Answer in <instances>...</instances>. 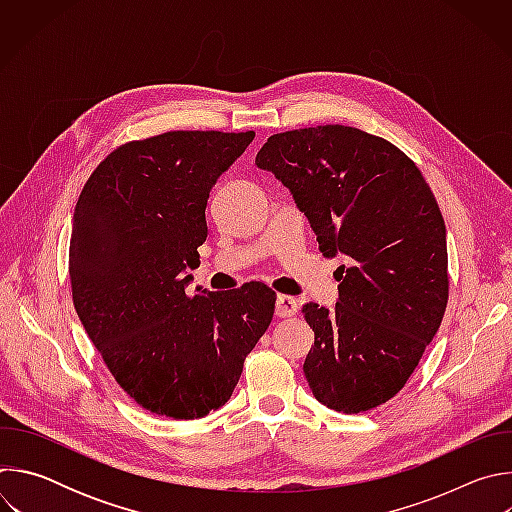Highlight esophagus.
<instances>
[{
    "label": "esophagus",
    "mask_w": 512,
    "mask_h": 512,
    "mask_svg": "<svg viewBox=\"0 0 512 512\" xmlns=\"http://www.w3.org/2000/svg\"><path fill=\"white\" fill-rule=\"evenodd\" d=\"M296 312H298V300L296 298H291V296H277V300H275V316H279V318H291V316H296Z\"/></svg>",
    "instance_id": "34e87169"
}]
</instances>
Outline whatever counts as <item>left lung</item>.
<instances>
[{"instance_id":"8db88e82","label":"left lung","mask_w":512,"mask_h":512,"mask_svg":"<svg viewBox=\"0 0 512 512\" xmlns=\"http://www.w3.org/2000/svg\"><path fill=\"white\" fill-rule=\"evenodd\" d=\"M257 168L294 194L324 257L342 253L334 310L306 304L314 330L304 373L342 413L395 397L448 306L446 225L419 168L383 137L346 125L271 135Z\"/></svg>"}]
</instances>
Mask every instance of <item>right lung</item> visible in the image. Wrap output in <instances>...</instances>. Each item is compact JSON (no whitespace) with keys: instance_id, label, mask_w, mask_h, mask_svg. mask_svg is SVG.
Listing matches in <instances>:
<instances>
[{"instance_id":"right-lung-1","label":"right lung","mask_w":512,"mask_h":512,"mask_svg":"<svg viewBox=\"0 0 512 512\" xmlns=\"http://www.w3.org/2000/svg\"><path fill=\"white\" fill-rule=\"evenodd\" d=\"M255 133L168 131L129 141L87 180L72 218L77 314L119 387L143 409L198 419L223 407L271 324L275 291L253 281L188 296L206 202Z\"/></svg>"}]
</instances>
